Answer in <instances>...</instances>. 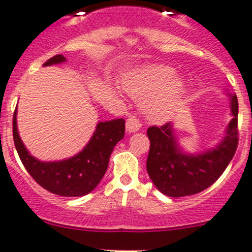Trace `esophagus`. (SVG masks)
I'll return each mask as SVG.
<instances>
[{
    "instance_id": "1",
    "label": "esophagus",
    "mask_w": 252,
    "mask_h": 252,
    "mask_svg": "<svg viewBox=\"0 0 252 252\" xmlns=\"http://www.w3.org/2000/svg\"><path fill=\"white\" fill-rule=\"evenodd\" d=\"M126 130H128L129 133H134V131L139 130L140 126H141V124H140V121L137 119V117L130 115L128 117V119H126Z\"/></svg>"
}]
</instances>
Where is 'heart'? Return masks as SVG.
<instances>
[{"label": "heart", "instance_id": "heart-1", "mask_svg": "<svg viewBox=\"0 0 252 252\" xmlns=\"http://www.w3.org/2000/svg\"><path fill=\"white\" fill-rule=\"evenodd\" d=\"M126 91L145 99L142 107L151 121H168L176 112L186 94V83L175 78V71L163 65H150L134 71L124 79Z\"/></svg>", "mask_w": 252, "mask_h": 252}]
</instances>
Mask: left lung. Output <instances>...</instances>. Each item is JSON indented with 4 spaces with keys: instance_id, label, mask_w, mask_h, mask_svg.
Here are the masks:
<instances>
[{
    "instance_id": "left-lung-1",
    "label": "left lung",
    "mask_w": 252,
    "mask_h": 252,
    "mask_svg": "<svg viewBox=\"0 0 252 252\" xmlns=\"http://www.w3.org/2000/svg\"><path fill=\"white\" fill-rule=\"evenodd\" d=\"M233 118L227 126L226 136L215 148L199 155H186L180 150L173 126H153L147 129L150 152L147 173L163 194L185 197L197 194L210 187L221 176L232 160L238 141V99L231 95Z\"/></svg>"
}]
</instances>
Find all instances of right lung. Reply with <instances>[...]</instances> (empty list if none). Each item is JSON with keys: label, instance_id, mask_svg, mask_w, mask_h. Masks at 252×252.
Returning <instances> with one entry per match:
<instances>
[{"label": "right lung", "instance_id": "obj_1", "mask_svg": "<svg viewBox=\"0 0 252 252\" xmlns=\"http://www.w3.org/2000/svg\"><path fill=\"white\" fill-rule=\"evenodd\" d=\"M62 54L54 55L43 66L65 62ZM126 121L122 118L99 122L95 133L83 151L60 161H41L30 155L21 141L17 128V110L13 115V139L21 163L44 189L63 197H82L99 185L107 170L113 147L123 139Z\"/></svg>", "mask_w": 252, "mask_h": 252}]
</instances>
